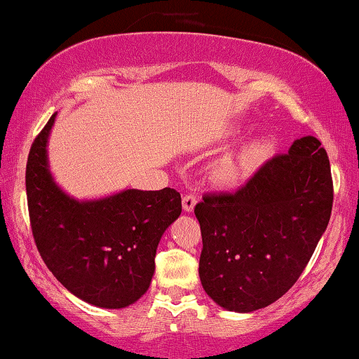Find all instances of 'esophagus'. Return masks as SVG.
Segmentation results:
<instances>
[{"label":"esophagus","mask_w":359,"mask_h":359,"mask_svg":"<svg viewBox=\"0 0 359 359\" xmlns=\"http://www.w3.org/2000/svg\"><path fill=\"white\" fill-rule=\"evenodd\" d=\"M198 203V198L194 194H186L183 198V209L184 212H193L194 205Z\"/></svg>","instance_id":"34e87169"}]
</instances>
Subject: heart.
Returning a JSON list of instances; mask_svg holds the SVG:
<instances>
[{
  "mask_svg": "<svg viewBox=\"0 0 359 359\" xmlns=\"http://www.w3.org/2000/svg\"><path fill=\"white\" fill-rule=\"evenodd\" d=\"M268 144L257 142V144L245 149L238 156H227V158L220 160L214 170L215 181L219 184L227 186V188L240 184L252 171L263 163L268 156Z\"/></svg>",
  "mask_w": 359,
  "mask_h": 359,
  "instance_id": "1",
  "label": "heart"
}]
</instances>
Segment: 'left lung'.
<instances>
[{"instance_id":"8db88e82","label":"left lung","mask_w":359,"mask_h":359,"mask_svg":"<svg viewBox=\"0 0 359 359\" xmlns=\"http://www.w3.org/2000/svg\"><path fill=\"white\" fill-rule=\"evenodd\" d=\"M327 151L316 137L294 142L235 193L204 194L199 278L215 304L253 312L278 301L307 266L332 214Z\"/></svg>"}]
</instances>
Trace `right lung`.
<instances>
[{"mask_svg":"<svg viewBox=\"0 0 359 359\" xmlns=\"http://www.w3.org/2000/svg\"><path fill=\"white\" fill-rule=\"evenodd\" d=\"M53 114L27 156L26 191L32 235L53 276L81 301L122 309L144 296L155 273L161 235L180 217L176 189H124L102 199L63 193L48 170Z\"/></svg>","mask_w":359,"mask_h":359,"instance_id":"add662e5","label":"right lung"}]
</instances>
